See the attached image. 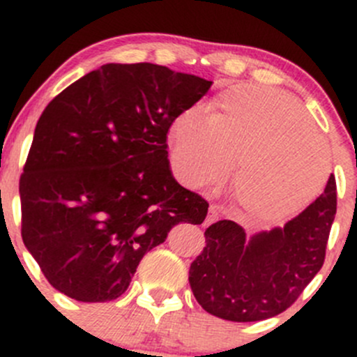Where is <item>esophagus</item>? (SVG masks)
<instances>
[{"label": "esophagus", "instance_id": "34e87169", "mask_svg": "<svg viewBox=\"0 0 357 357\" xmlns=\"http://www.w3.org/2000/svg\"><path fill=\"white\" fill-rule=\"evenodd\" d=\"M218 208L215 207H212L211 205V208H208V214H207V218H205V221H204V225H211V222H214L215 219H218Z\"/></svg>", "mask_w": 357, "mask_h": 357}]
</instances>
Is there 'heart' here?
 <instances>
[{"label":"heart","instance_id":"obj_1","mask_svg":"<svg viewBox=\"0 0 357 357\" xmlns=\"http://www.w3.org/2000/svg\"><path fill=\"white\" fill-rule=\"evenodd\" d=\"M176 176L192 188L233 179L236 207L254 221H282L307 207L325 186L330 150L301 103L257 84L229 88L204 121L183 114L169 129Z\"/></svg>","mask_w":357,"mask_h":357}]
</instances>
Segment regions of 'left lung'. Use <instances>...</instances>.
Returning a JSON list of instances; mask_svg holds the SVG:
<instances>
[{
    "mask_svg": "<svg viewBox=\"0 0 357 357\" xmlns=\"http://www.w3.org/2000/svg\"><path fill=\"white\" fill-rule=\"evenodd\" d=\"M337 186L283 226L247 236L235 221L222 219L205 229L202 254L190 266L197 302L228 321H261L290 307L325 261L337 212Z\"/></svg>",
    "mask_w": 357,
    "mask_h": 357,
    "instance_id": "left-lung-1",
    "label": "left lung"
}]
</instances>
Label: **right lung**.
Instances as JSON below:
<instances>
[{"mask_svg": "<svg viewBox=\"0 0 357 357\" xmlns=\"http://www.w3.org/2000/svg\"><path fill=\"white\" fill-rule=\"evenodd\" d=\"M212 81L155 63H105L50 102L20 178L22 240L56 290L105 302L143 255L208 204L169 164L171 124Z\"/></svg>", "mask_w": 357, "mask_h": 357, "instance_id": "add662e5", "label": "right lung"}]
</instances>
